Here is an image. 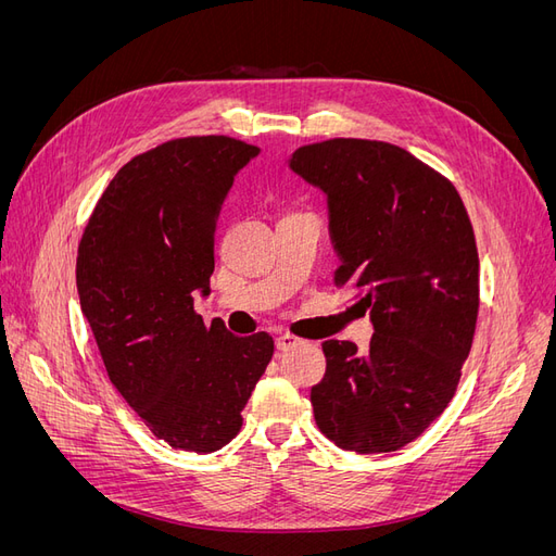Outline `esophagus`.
I'll list each match as a JSON object with an SVG mask.
<instances>
[{
	"instance_id": "esophagus-1",
	"label": "esophagus",
	"mask_w": 556,
	"mask_h": 556,
	"mask_svg": "<svg viewBox=\"0 0 556 556\" xmlns=\"http://www.w3.org/2000/svg\"><path fill=\"white\" fill-rule=\"evenodd\" d=\"M296 343H299V339H296V336H292V333H280L278 339H276V348H278L280 352L294 348Z\"/></svg>"
}]
</instances>
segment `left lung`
Returning <instances> with one entry per match:
<instances>
[{
  "instance_id": "left-lung-1",
  "label": "left lung",
  "mask_w": 556,
  "mask_h": 556,
  "mask_svg": "<svg viewBox=\"0 0 556 556\" xmlns=\"http://www.w3.org/2000/svg\"><path fill=\"white\" fill-rule=\"evenodd\" d=\"M290 166L327 192L333 285L355 292L376 329L368 350L323 343L317 429L343 450L394 452L447 408L473 345V225L457 188L392 143L327 139L296 148Z\"/></svg>"
}]
</instances>
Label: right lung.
I'll list each match as a JSON object with an SVG mask.
<instances>
[{
  "label": "right lung",
  "instance_id": "1",
  "mask_svg": "<svg viewBox=\"0 0 556 556\" xmlns=\"http://www.w3.org/2000/svg\"><path fill=\"white\" fill-rule=\"evenodd\" d=\"M257 153L223 134L146 150L111 178L78 243L80 308L109 380L174 450L227 445L274 355L266 331L241 339L194 311L225 197Z\"/></svg>",
  "mask_w": 556,
  "mask_h": 556
}]
</instances>
